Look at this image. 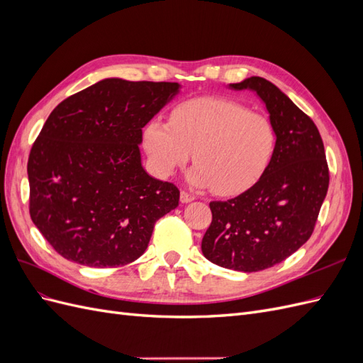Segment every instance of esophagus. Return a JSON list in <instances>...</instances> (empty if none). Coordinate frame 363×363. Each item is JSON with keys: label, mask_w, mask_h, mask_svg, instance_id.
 Wrapping results in <instances>:
<instances>
[{"label": "esophagus", "mask_w": 363, "mask_h": 363, "mask_svg": "<svg viewBox=\"0 0 363 363\" xmlns=\"http://www.w3.org/2000/svg\"><path fill=\"white\" fill-rule=\"evenodd\" d=\"M195 199H196V196H195L194 194L188 192V191H182V192H180V201H182L183 204L191 203V201H194Z\"/></svg>", "instance_id": "34e87169"}]
</instances>
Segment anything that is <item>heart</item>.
<instances>
[{
  "instance_id": "obj_1",
  "label": "heart",
  "mask_w": 363,
  "mask_h": 363,
  "mask_svg": "<svg viewBox=\"0 0 363 363\" xmlns=\"http://www.w3.org/2000/svg\"><path fill=\"white\" fill-rule=\"evenodd\" d=\"M268 116L228 98L200 96L175 106L169 123L159 118L144 127L142 140L159 177H171L189 160V182L224 196L255 186L276 150Z\"/></svg>"
}]
</instances>
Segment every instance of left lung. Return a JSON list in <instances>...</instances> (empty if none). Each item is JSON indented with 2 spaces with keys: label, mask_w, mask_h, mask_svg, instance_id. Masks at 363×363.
<instances>
[{
  "label": "left lung",
  "mask_w": 363,
  "mask_h": 363,
  "mask_svg": "<svg viewBox=\"0 0 363 363\" xmlns=\"http://www.w3.org/2000/svg\"><path fill=\"white\" fill-rule=\"evenodd\" d=\"M255 91L276 128V150L260 180L227 201H212L203 238L207 260L227 269L256 272L277 265L307 242L328 189L320 131L276 84L250 77L230 84Z\"/></svg>",
  "instance_id": "obj_1"
}]
</instances>
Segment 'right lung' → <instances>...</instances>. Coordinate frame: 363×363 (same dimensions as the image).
I'll return each instance as SVG.
<instances>
[{"mask_svg":"<svg viewBox=\"0 0 363 363\" xmlns=\"http://www.w3.org/2000/svg\"><path fill=\"white\" fill-rule=\"evenodd\" d=\"M169 82L106 79L63 100L31 147L30 216L59 255L92 268L144 255L180 191L147 174L142 128L179 94Z\"/></svg>","mask_w":363,"mask_h":363,"instance_id":"1","label":"right lung"}]
</instances>
